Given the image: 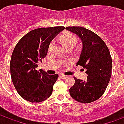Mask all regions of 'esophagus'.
I'll use <instances>...</instances> for the list:
<instances>
[{
	"mask_svg": "<svg viewBox=\"0 0 124 124\" xmlns=\"http://www.w3.org/2000/svg\"><path fill=\"white\" fill-rule=\"evenodd\" d=\"M60 77H61L62 79H66V78H67V76H66L64 75V74H60Z\"/></svg>",
	"mask_w": 124,
	"mask_h": 124,
	"instance_id": "1",
	"label": "esophagus"
}]
</instances>
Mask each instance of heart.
<instances>
[{"instance_id": "b5f03b06", "label": "heart", "mask_w": 124, "mask_h": 124, "mask_svg": "<svg viewBox=\"0 0 124 124\" xmlns=\"http://www.w3.org/2000/svg\"><path fill=\"white\" fill-rule=\"evenodd\" d=\"M60 41L65 48L75 46L77 43V38L75 35L70 32H65L60 36ZM50 43V46H51Z\"/></svg>"}]
</instances>
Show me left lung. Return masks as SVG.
<instances>
[{
	"mask_svg": "<svg viewBox=\"0 0 124 124\" xmlns=\"http://www.w3.org/2000/svg\"><path fill=\"white\" fill-rule=\"evenodd\" d=\"M66 29L80 38L82 49L78 62L86 69L87 80L74 77L75 83L70 94L76 101L87 104L97 100L106 89L112 74V60L109 49L98 35L81 26H68Z\"/></svg>",
	"mask_w": 124,
	"mask_h": 124,
	"instance_id": "8db88e82",
	"label": "left lung"
}]
</instances>
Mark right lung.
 Returning a JSON list of instances; mask_svg holds the SVG:
<instances>
[{"label": "right lung", "mask_w": 124, "mask_h": 124, "mask_svg": "<svg viewBox=\"0 0 124 124\" xmlns=\"http://www.w3.org/2000/svg\"><path fill=\"white\" fill-rule=\"evenodd\" d=\"M64 26L32 30L20 39L12 52L10 68L12 82L23 98L30 102H41L51 96L58 74L48 75L36 70L38 62L46 57L51 41Z\"/></svg>", "instance_id": "1"}]
</instances>
